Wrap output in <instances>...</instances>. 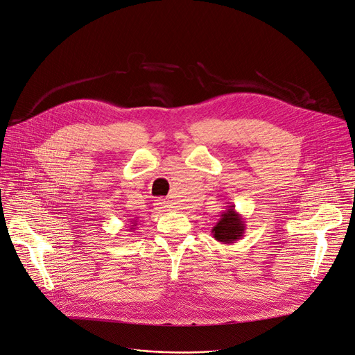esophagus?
<instances>
[{
    "label": "esophagus",
    "instance_id": "1",
    "mask_svg": "<svg viewBox=\"0 0 355 355\" xmlns=\"http://www.w3.org/2000/svg\"><path fill=\"white\" fill-rule=\"evenodd\" d=\"M154 207H155V209L157 211H159V212H163V211H168V202L166 201V200H157L155 201V204H154Z\"/></svg>",
    "mask_w": 355,
    "mask_h": 355
}]
</instances>
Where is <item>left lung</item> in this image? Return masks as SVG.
Here are the masks:
<instances>
[{"instance_id":"left-lung-1","label":"left lung","mask_w":355,"mask_h":355,"mask_svg":"<svg viewBox=\"0 0 355 355\" xmlns=\"http://www.w3.org/2000/svg\"><path fill=\"white\" fill-rule=\"evenodd\" d=\"M245 228V220L242 219L241 214L235 211V205L231 204L227 207V211L222 212L219 220L212 228V236L223 245H231L242 239Z\"/></svg>"}]
</instances>
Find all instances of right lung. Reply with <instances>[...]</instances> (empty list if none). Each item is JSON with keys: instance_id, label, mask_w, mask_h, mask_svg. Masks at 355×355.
<instances>
[{"instance_id": "obj_1", "label": "right lung", "mask_w": 355, "mask_h": 355, "mask_svg": "<svg viewBox=\"0 0 355 355\" xmlns=\"http://www.w3.org/2000/svg\"><path fill=\"white\" fill-rule=\"evenodd\" d=\"M136 227H137V219H135V220H132V225H130V228H128V231H130V232H133V231H136Z\"/></svg>"}]
</instances>
